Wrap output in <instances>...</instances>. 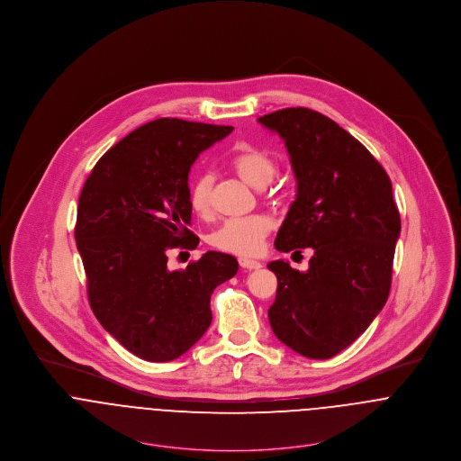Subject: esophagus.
<instances>
[{
  "label": "esophagus",
  "mask_w": 461,
  "mask_h": 461,
  "mask_svg": "<svg viewBox=\"0 0 461 461\" xmlns=\"http://www.w3.org/2000/svg\"><path fill=\"white\" fill-rule=\"evenodd\" d=\"M240 266L245 267V269H259L263 264L259 261H254V259H247V258H240Z\"/></svg>",
  "instance_id": "34e87169"
}]
</instances>
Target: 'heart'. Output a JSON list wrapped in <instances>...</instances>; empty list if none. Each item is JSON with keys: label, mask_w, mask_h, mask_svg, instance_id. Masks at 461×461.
Segmentation results:
<instances>
[{"label": "heart", "mask_w": 461, "mask_h": 461, "mask_svg": "<svg viewBox=\"0 0 461 461\" xmlns=\"http://www.w3.org/2000/svg\"><path fill=\"white\" fill-rule=\"evenodd\" d=\"M232 170L250 186L263 188L275 172L276 163L259 147L247 145L230 158ZM188 205L197 216H207L211 211V177L200 174L188 186ZM271 230V220L264 214H249L241 218L223 220L209 236V243L229 254L256 256L263 247L264 238Z\"/></svg>", "instance_id": "1"}]
</instances>
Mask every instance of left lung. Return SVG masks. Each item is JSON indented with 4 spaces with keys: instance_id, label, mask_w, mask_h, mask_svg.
<instances>
[{
    "instance_id": "8db88e82",
    "label": "left lung",
    "mask_w": 461,
    "mask_h": 461,
    "mask_svg": "<svg viewBox=\"0 0 461 461\" xmlns=\"http://www.w3.org/2000/svg\"><path fill=\"white\" fill-rule=\"evenodd\" d=\"M285 141L296 198L276 234L278 252L312 249L309 269L273 261V333L293 351L325 360L346 349L384 309L401 218L393 185L373 154L331 119L285 108L258 119Z\"/></svg>"
}]
</instances>
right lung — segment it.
<instances>
[{"instance_id":"add662e5","label":"right lung","mask_w":461,"mask_h":461,"mask_svg":"<svg viewBox=\"0 0 461 461\" xmlns=\"http://www.w3.org/2000/svg\"><path fill=\"white\" fill-rule=\"evenodd\" d=\"M232 126L156 119L130 132L94 167L79 202L76 247L90 307L132 355L168 362L211 325V294L238 261L207 252L168 269V250L195 249L188 174L198 154Z\"/></svg>"}]
</instances>
